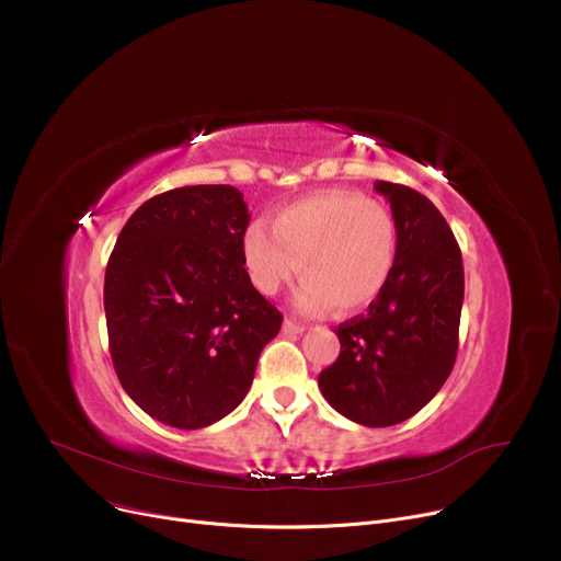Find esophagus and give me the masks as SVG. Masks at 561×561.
Here are the masks:
<instances>
[{
    "instance_id": "1",
    "label": "esophagus",
    "mask_w": 561,
    "mask_h": 561,
    "mask_svg": "<svg viewBox=\"0 0 561 561\" xmlns=\"http://www.w3.org/2000/svg\"><path fill=\"white\" fill-rule=\"evenodd\" d=\"M282 330H284V334H288V336H300L307 328L302 325V322H296L293 318H286V320H284V325H282Z\"/></svg>"
}]
</instances>
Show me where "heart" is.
<instances>
[{
  "instance_id": "heart-1",
  "label": "heart",
  "mask_w": 561,
  "mask_h": 561,
  "mask_svg": "<svg viewBox=\"0 0 561 561\" xmlns=\"http://www.w3.org/2000/svg\"><path fill=\"white\" fill-rule=\"evenodd\" d=\"M398 261V227L385 204L355 193H320L293 202L248 229L243 263L252 286L275 296L293 277L305 282L296 302L307 313L334 307L355 313L387 288Z\"/></svg>"
}]
</instances>
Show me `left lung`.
I'll use <instances>...</instances> for the list:
<instances>
[{
  "label": "left lung",
  "instance_id": "left-lung-1",
  "mask_svg": "<svg viewBox=\"0 0 561 561\" xmlns=\"http://www.w3.org/2000/svg\"><path fill=\"white\" fill-rule=\"evenodd\" d=\"M398 227L396 271L368 307L336 328L339 359L318 375L325 400L366 427L411 419L446 385L457 359L463 263L455 233L419 191L375 182Z\"/></svg>",
  "mask_w": 561,
  "mask_h": 561
}]
</instances>
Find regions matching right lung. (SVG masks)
I'll return each instance as SVG.
<instances>
[{"instance_id":"1","label":"right lung","mask_w":561,"mask_h":561,"mask_svg":"<svg viewBox=\"0 0 561 561\" xmlns=\"http://www.w3.org/2000/svg\"><path fill=\"white\" fill-rule=\"evenodd\" d=\"M248 225L239 188H172L138 206L111 252L104 311L115 375L170 427L199 430L239 407L282 328L243 265Z\"/></svg>"}]
</instances>
